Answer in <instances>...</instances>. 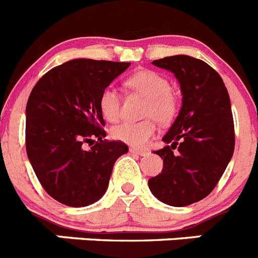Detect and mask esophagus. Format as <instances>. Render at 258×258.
I'll use <instances>...</instances> for the list:
<instances>
[{
	"mask_svg": "<svg viewBox=\"0 0 258 258\" xmlns=\"http://www.w3.org/2000/svg\"><path fill=\"white\" fill-rule=\"evenodd\" d=\"M129 151H131V153H134V155H138V156H146L147 155V151L145 150H138V148H129Z\"/></svg>",
	"mask_w": 258,
	"mask_h": 258,
	"instance_id": "1",
	"label": "esophagus"
}]
</instances>
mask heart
<instances>
[{
    "label": "heart",
    "instance_id": "heart-1",
    "mask_svg": "<svg viewBox=\"0 0 258 258\" xmlns=\"http://www.w3.org/2000/svg\"><path fill=\"white\" fill-rule=\"evenodd\" d=\"M129 91L142 94L147 98L143 110L142 121H125L111 129V137L116 141L124 142L133 147H145L153 138L160 124H169L176 116L179 110V100L171 91V86L166 77L153 70H139L125 80ZM100 110L107 121L115 122L120 119L121 100L116 89L107 87L100 96Z\"/></svg>",
    "mask_w": 258,
    "mask_h": 258
}]
</instances>
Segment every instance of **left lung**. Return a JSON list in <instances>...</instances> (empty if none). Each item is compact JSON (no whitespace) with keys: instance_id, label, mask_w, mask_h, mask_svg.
Listing matches in <instances>:
<instances>
[{"instance_id":"1","label":"left lung","mask_w":258,"mask_h":258,"mask_svg":"<svg viewBox=\"0 0 258 258\" xmlns=\"http://www.w3.org/2000/svg\"><path fill=\"white\" fill-rule=\"evenodd\" d=\"M153 65L174 73L180 83L183 105L164 136L161 174L148 180L155 197L174 207L198 202L223 176L235 146L230 98L216 70L200 58L169 56Z\"/></svg>"}]
</instances>
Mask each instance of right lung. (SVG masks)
<instances>
[{"instance_id": "1", "label": "right lung", "mask_w": 258, "mask_h": 258, "mask_svg": "<svg viewBox=\"0 0 258 258\" xmlns=\"http://www.w3.org/2000/svg\"><path fill=\"white\" fill-rule=\"evenodd\" d=\"M131 62L75 58L47 72L27 103L25 146L43 189L70 207L92 205L105 195L115 161L127 152L103 139L100 96ZM94 145L89 150L84 145Z\"/></svg>"}]
</instances>
